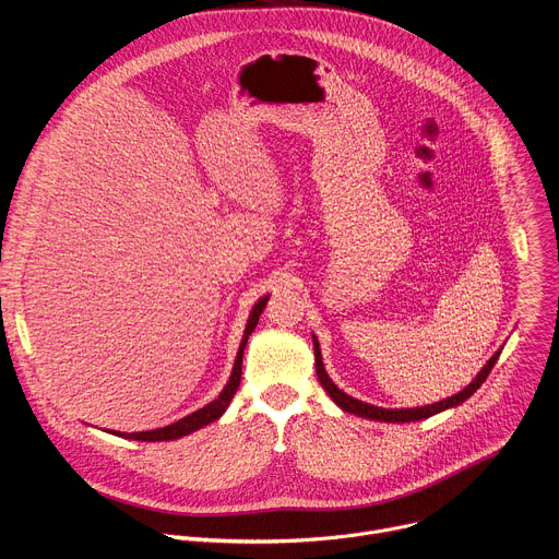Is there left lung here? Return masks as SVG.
Segmentation results:
<instances>
[{
    "label": "left lung",
    "instance_id": "8db88e82",
    "mask_svg": "<svg viewBox=\"0 0 559 559\" xmlns=\"http://www.w3.org/2000/svg\"><path fill=\"white\" fill-rule=\"evenodd\" d=\"M311 341H313V358H316V376H318V382L323 384V389L328 391V395L332 397V401L347 414H354L358 418H369V420H378V423H418V420H425V418H431L440 412H447V409H453L457 405H462L464 401H468V397L483 386V382L487 380V376L491 373L493 365L498 362L500 354H502V347L487 360V365L477 371V376L462 389L457 391L455 395H449L444 397V401H438V403H431V405H425V407H412V409H384V407H376V405H369V403H362L358 401V397H352L349 393H345L343 389H338L334 384V380L330 378V373L325 371V365H323V354H321V343H318V338L311 334Z\"/></svg>",
    "mask_w": 559,
    "mask_h": 559
}]
</instances>
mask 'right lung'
<instances>
[{
  "label": "right lung",
  "instance_id": "obj_1",
  "mask_svg": "<svg viewBox=\"0 0 559 559\" xmlns=\"http://www.w3.org/2000/svg\"><path fill=\"white\" fill-rule=\"evenodd\" d=\"M270 300V294L267 296H261L250 316H248V325H246V332H243V338H241V345H238V352H236V358H234V367H231V373H229V380L227 384L223 386V391L218 393V397H214V401L201 409H197L194 414L173 423V425H166V427H158V429H152V431H134V433H123V431H108V433H115L119 438H128V440H141V442H166V440H179L183 436H190L194 431H199L201 427L218 420L225 409L229 407L231 397L238 389V384H241V367H243V352H246V345H248V338L250 334L254 332V328L259 325V316L263 313L265 305Z\"/></svg>",
  "mask_w": 559,
  "mask_h": 559
}]
</instances>
